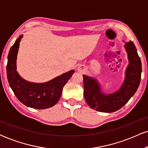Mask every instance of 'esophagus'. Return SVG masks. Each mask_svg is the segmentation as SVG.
<instances>
[{
	"label": "esophagus",
	"instance_id": "34e87169",
	"mask_svg": "<svg viewBox=\"0 0 148 148\" xmlns=\"http://www.w3.org/2000/svg\"><path fill=\"white\" fill-rule=\"evenodd\" d=\"M79 69V71H81V70H82V69H81V67H79V69Z\"/></svg>",
	"mask_w": 148,
	"mask_h": 148
}]
</instances>
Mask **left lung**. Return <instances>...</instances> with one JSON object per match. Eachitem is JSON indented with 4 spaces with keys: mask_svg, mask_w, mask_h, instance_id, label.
<instances>
[{
    "mask_svg": "<svg viewBox=\"0 0 148 148\" xmlns=\"http://www.w3.org/2000/svg\"><path fill=\"white\" fill-rule=\"evenodd\" d=\"M129 64L125 80L121 88L111 95H103L95 79L83 75L84 98L90 108L103 113H112L121 108L128 102L138 89L141 78L142 66L136 48L132 41L125 44Z\"/></svg>",
    "mask_w": 148,
    "mask_h": 148,
    "instance_id": "8db88e82",
    "label": "left lung"
}]
</instances>
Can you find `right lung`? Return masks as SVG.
<instances>
[{
	"instance_id": "1",
	"label": "right lung",
	"mask_w": 148,
	"mask_h": 148,
	"mask_svg": "<svg viewBox=\"0 0 148 148\" xmlns=\"http://www.w3.org/2000/svg\"><path fill=\"white\" fill-rule=\"evenodd\" d=\"M23 35L10 48L7 64L8 83L17 99L26 106L35 109L50 108L58 101L62 88L74 74V70L64 73L49 82L35 84L25 81L16 71V54Z\"/></svg>"
}]
</instances>
